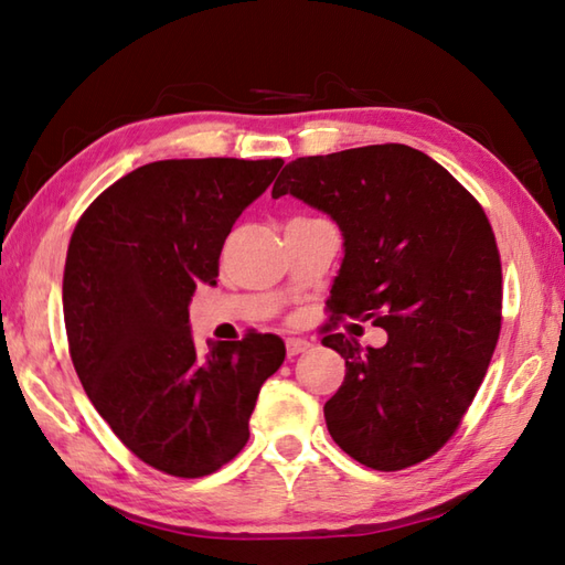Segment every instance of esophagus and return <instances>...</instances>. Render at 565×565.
I'll use <instances>...</instances> for the list:
<instances>
[{
    "label": "esophagus",
    "mask_w": 565,
    "mask_h": 565,
    "mask_svg": "<svg viewBox=\"0 0 565 565\" xmlns=\"http://www.w3.org/2000/svg\"><path fill=\"white\" fill-rule=\"evenodd\" d=\"M285 347H287V359H295V355L312 349V343H309L307 339H287Z\"/></svg>",
    "instance_id": "34e87169"
}]
</instances>
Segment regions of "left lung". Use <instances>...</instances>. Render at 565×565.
Returning <instances> with one entry per match:
<instances>
[{"label": "left lung", "mask_w": 565, "mask_h": 565, "mask_svg": "<svg viewBox=\"0 0 565 565\" xmlns=\"http://www.w3.org/2000/svg\"><path fill=\"white\" fill-rule=\"evenodd\" d=\"M329 214L343 236L331 317L387 331L383 349L343 333L347 377L327 405L331 439L373 470H402L451 439L488 373L502 321V268L478 200L402 143L297 158L273 198ZM331 331V329H329Z\"/></svg>", "instance_id": "obj_1"}]
</instances>
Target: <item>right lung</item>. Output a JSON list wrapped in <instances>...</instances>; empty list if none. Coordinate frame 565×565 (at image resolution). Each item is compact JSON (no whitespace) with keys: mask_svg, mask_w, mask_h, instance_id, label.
Instances as JSON below:
<instances>
[{"mask_svg":"<svg viewBox=\"0 0 565 565\" xmlns=\"http://www.w3.org/2000/svg\"><path fill=\"white\" fill-rule=\"evenodd\" d=\"M282 158L156 160L114 182L67 246L63 317L92 405L143 463L202 478L248 441L260 385L285 361L275 333L194 349L190 302L216 285L222 246Z\"/></svg>","mask_w":565,"mask_h":565,"instance_id":"obj_1","label":"right lung"}]
</instances>
